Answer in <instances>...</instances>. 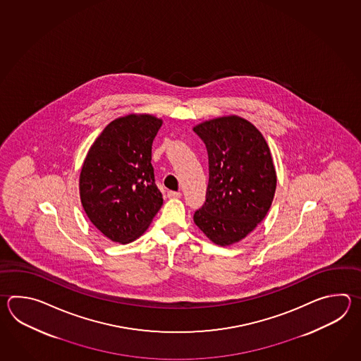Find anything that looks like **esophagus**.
I'll list each match as a JSON object with an SVG mask.
<instances>
[{
	"label": "esophagus",
	"mask_w": 361,
	"mask_h": 361,
	"mask_svg": "<svg viewBox=\"0 0 361 361\" xmlns=\"http://www.w3.org/2000/svg\"><path fill=\"white\" fill-rule=\"evenodd\" d=\"M168 196L170 199H179L182 196V193L180 192L169 191L168 192Z\"/></svg>",
	"instance_id": "esophagus-1"
}]
</instances>
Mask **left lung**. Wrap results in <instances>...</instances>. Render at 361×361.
Returning a JSON list of instances; mask_svg holds the SVG:
<instances>
[{
    "instance_id": "obj_1",
    "label": "left lung",
    "mask_w": 361,
    "mask_h": 361,
    "mask_svg": "<svg viewBox=\"0 0 361 361\" xmlns=\"http://www.w3.org/2000/svg\"><path fill=\"white\" fill-rule=\"evenodd\" d=\"M193 131L209 156L207 201L193 222L215 245L236 244L264 219L274 201L271 149L261 131L240 116L212 118Z\"/></svg>"
}]
</instances>
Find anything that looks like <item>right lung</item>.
<instances>
[{
  "label": "right lung",
  "mask_w": 361,
  "mask_h": 361,
  "mask_svg": "<svg viewBox=\"0 0 361 361\" xmlns=\"http://www.w3.org/2000/svg\"><path fill=\"white\" fill-rule=\"evenodd\" d=\"M162 120L130 114L108 123L80 173V199L90 222L111 241L140 238L162 205L154 183L152 143Z\"/></svg>",
  "instance_id": "1"
}]
</instances>
